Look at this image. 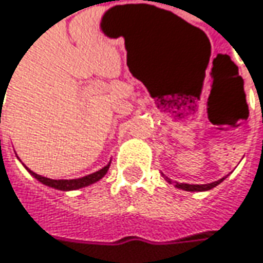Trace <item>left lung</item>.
I'll list each match as a JSON object with an SVG mask.
<instances>
[{
  "mask_svg": "<svg viewBox=\"0 0 263 263\" xmlns=\"http://www.w3.org/2000/svg\"><path fill=\"white\" fill-rule=\"evenodd\" d=\"M165 177V176H163ZM224 178H220V180H217V181H213V183H207V184H187V183H178V181H171V178L165 177V180L168 181V183H174V186L178 187V189H183V191H187V192H204V191H210V189H213V187H216L217 184H220L222 181H223Z\"/></svg>",
  "mask_w": 263,
  "mask_h": 263,
  "instance_id": "left-lung-1",
  "label": "left lung"
}]
</instances>
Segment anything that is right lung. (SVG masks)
Instances as JSON below:
<instances>
[{
  "label": "right lung",
  "instance_id": "1",
  "mask_svg": "<svg viewBox=\"0 0 263 263\" xmlns=\"http://www.w3.org/2000/svg\"><path fill=\"white\" fill-rule=\"evenodd\" d=\"M25 166V165H24ZM28 170V173L32 176L34 178H37L40 183H43L44 186H49V187H53V189H58V191H64V192H68V191H77V189H82V187H86V186H90L97 181H100L101 178L104 177L110 168V163H107L104 168H101L98 171L92 173V174H87L85 177L80 178H71V180H53V178H47L40 176L37 173L31 171L28 166H25Z\"/></svg>",
  "mask_w": 263,
  "mask_h": 263
}]
</instances>
